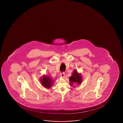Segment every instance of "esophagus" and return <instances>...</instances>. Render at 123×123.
Wrapping results in <instances>:
<instances>
[{"label":"esophagus","mask_w":123,"mask_h":123,"mask_svg":"<svg viewBox=\"0 0 123 123\" xmlns=\"http://www.w3.org/2000/svg\"><path fill=\"white\" fill-rule=\"evenodd\" d=\"M60 75H61V76L62 77V78H64L65 77V73H61V74H60Z\"/></svg>","instance_id":"obj_1"}]
</instances>
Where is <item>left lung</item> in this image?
<instances>
[{"instance_id": "obj_1", "label": "left lung", "mask_w": 123, "mask_h": 123, "mask_svg": "<svg viewBox=\"0 0 123 123\" xmlns=\"http://www.w3.org/2000/svg\"><path fill=\"white\" fill-rule=\"evenodd\" d=\"M72 75L69 77V83L71 86H73V84L74 83L78 85H81L82 82V76L81 73L78 72V71L74 69L73 71Z\"/></svg>"}]
</instances>
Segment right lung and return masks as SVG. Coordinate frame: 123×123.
Returning a JSON list of instances; mask_svg holds the SVG:
<instances>
[{"mask_svg": "<svg viewBox=\"0 0 123 123\" xmlns=\"http://www.w3.org/2000/svg\"><path fill=\"white\" fill-rule=\"evenodd\" d=\"M40 81L43 87L47 89H50L54 83V81L47 75H43L41 78Z\"/></svg>", "mask_w": 123, "mask_h": 123, "instance_id": "obj_1", "label": "right lung"}]
</instances>
